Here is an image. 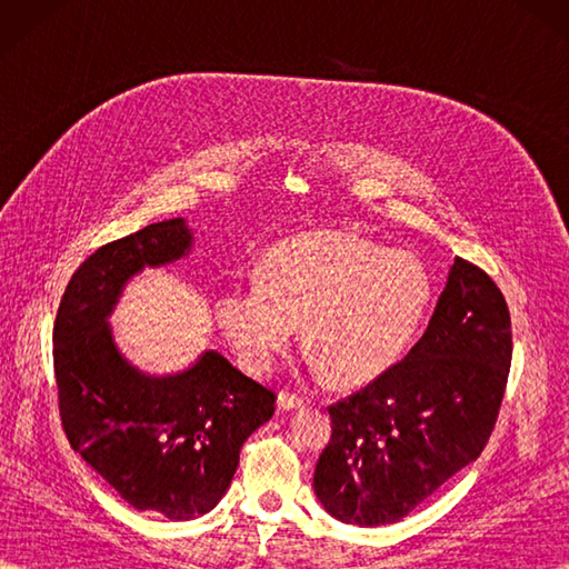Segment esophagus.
Wrapping results in <instances>:
<instances>
[{
	"label": "esophagus",
	"instance_id": "1",
	"mask_svg": "<svg viewBox=\"0 0 569 569\" xmlns=\"http://www.w3.org/2000/svg\"><path fill=\"white\" fill-rule=\"evenodd\" d=\"M300 406H303V398H300V396L288 393V391L278 393V408H281V410H293V408H300Z\"/></svg>",
	"mask_w": 569,
	"mask_h": 569
}]
</instances>
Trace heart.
<instances>
[{"instance_id": "heart-1", "label": "heart", "mask_w": 569, "mask_h": 569, "mask_svg": "<svg viewBox=\"0 0 569 569\" xmlns=\"http://www.w3.org/2000/svg\"><path fill=\"white\" fill-rule=\"evenodd\" d=\"M432 296V273L418 253L349 229H312L266 249L259 281L224 286L214 320L253 373L269 371L303 325L316 367L337 386H361L406 352Z\"/></svg>"}]
</instances>
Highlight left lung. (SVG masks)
I'll return each mask as SVG.
<instances>
[{"label": "left lung", "mask_w": 569, "mask_h": 569, "mask_svg": "<svg viewBox=\"0 0 569 569\" xmlns=\"http://www.w3.org/2000/svg\"><path fill=\"white\" fill-rule=\"evenodd\" d=\"M511 316L479 266L455 259L426 335L365 389L332 403L312 487L361 528L401 521L489 442L511 369Z\"/></svg>", "instance_id": "obj_1"}]
</instances>
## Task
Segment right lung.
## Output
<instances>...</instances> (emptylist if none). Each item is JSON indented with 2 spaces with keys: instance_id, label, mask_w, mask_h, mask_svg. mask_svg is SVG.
I'll return each instance as SVG.
<instances>
[{
  "instance_id": "add662e5",
  "label": "right lung",
  "mask_w": 569,
  "mask_h": 569,
  "mask_svg": "<svg viewBox=\"0 0 569 569\" xmlns=\"http://www.w3.org/2000/svg\"><path fill=\"white\" fill-rule=\"evenodd\" d=\"M183 217L110 241L84 259L53 325L58 408L70 447L139 511L190 521L232 485L239 450L273 416L276 393L217 352L149 377L119 352L107 318L143 266L186 257Z\"/></svg>"
}]
</instances>
